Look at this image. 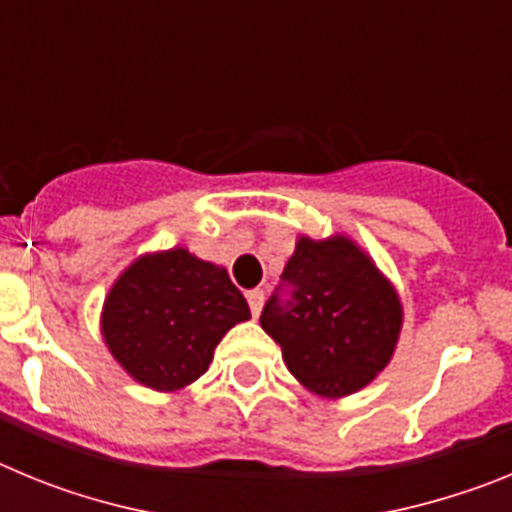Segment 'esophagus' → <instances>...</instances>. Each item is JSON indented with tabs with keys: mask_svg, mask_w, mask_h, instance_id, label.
<instances>
[{
	"mask_svg": "<svg viewBox=\"0 0 512 512\" xmlns=\"http://www.w3.org/2000/svg\"><path fill=\"white\" fill-rule=\"evenodd\" d=\"M246 297H248V305H251L253 318H259L261 307H264V292H261V289H251Z\"/></svg>",
	"mask_w": 512,
	"mask_h": 512,
	"instance_id": "1",
	"label": "esophagus"
}]
</instances>
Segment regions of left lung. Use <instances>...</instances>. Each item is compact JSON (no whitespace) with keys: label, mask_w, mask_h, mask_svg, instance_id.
<instances>
[{"label":"left lung","mask_w":512,"mask_h":512,"mask_svg":"<svg viewBox=\"0 0 512 512\" xmlns=\"http://www.w3.org/2000/svg\"><path fill=\"white\" fill-rule=\"evenodd\" d=\"M261 328L282 346L284 364L307 390L346 397L390 364L402 305L351 238L302 235L284 266L282 287L264 305Z\"/></svg>","instance_id":"left-lung-1"}]
</instances>
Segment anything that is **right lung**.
Wrapping results in <instances>:
<instances>
[{
  "label": "right lung",
  "mask_w": 512,
  "mask_h": 512,
  "mask_svg": "<svg viewBox=\"0 0 512 512\" xmlns=\"http://www.w3.org/2000/svg\"><path fill=\"white\" fill-rule=\"evenodd\" d=\"M248 318L246 297L223 266L171 248L122 271L104 300L102 336L135 382L174 392L200 379L217 343Z\"/></svg>",
  "instance_id": "add662e5"
}]
</instances>
